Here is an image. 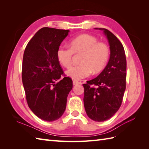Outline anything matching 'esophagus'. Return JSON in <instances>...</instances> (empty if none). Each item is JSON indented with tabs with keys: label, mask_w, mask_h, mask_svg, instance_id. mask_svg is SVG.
I'll list each match as a JSON object with an SVG mask.
<instances>
[{
	"label": "esophagus",
	"mask_w": 149,
	"mask_h": 149,
	"mask_svg": "<svg viewBox=\"0 0 149 149\" xmlns=\"http://www.w3.org/2000/svg\"><path fill=\"white\" fill-rule=\"evenodd\" d=\"M79 83H79V82L78 81L73 80V84H74V85H76V84H79Z\"/></svg>",
	"instance_id": "esophagus-1"
}]
</instances>
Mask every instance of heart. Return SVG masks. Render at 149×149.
Here are the masks:
<instances>
[{"instance_id": "obj_1", "label": "heart", "mask_w": 149, "mask_h": 149, "mask_svg": "<svg viewBox=\"0 0 149 149\" xmlns=\"http://www.w3.org/2000/svg\"><path fill=\"white\" fill-rule=\"evenodd\" d=\"M69 47L60 46L56 51L59 63L64 67L71 65L73 54L82 53L80 64L69 68L65 74L73 79L81 80L91 74H98L105 68L109 58V49L106 43L99 42L96 37L88 34L72 38Z\"/></svg>"}]
</instances>
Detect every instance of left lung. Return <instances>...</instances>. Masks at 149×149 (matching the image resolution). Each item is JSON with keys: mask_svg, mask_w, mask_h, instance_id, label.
Here are the masks:
<instances>
[{"mask_svg": "<svg viewBox=\"0 0 149 149\" xmlns=\"http://www.w3.org/2000/svg\"><path fill=\"white\" fill-rule=\"evenodd\" d=\"M102 31L110 49L109 61L98 76L83 84L84 105L88 116L96 122H104L120 108L126 87V63L124 49L118 39L106 29Z\"/></svg>", "mask_w": 149, "mask_h": 149, "instance_id": "1", "label": "left lung"}]
</instances>
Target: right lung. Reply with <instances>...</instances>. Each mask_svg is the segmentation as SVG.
I'll return each instance as SVG.
<instances>
[{
	"mask_svg": "<svg viewBox=\"0 0 149 149\" xmlns=\"http://www.w3.org/2000/svg\"><path fill=\"white\" fill-rule=\"evenodd\" d=\"M69 32L42 28L27 43L24 53L22 76L27 104L34 115L45 121L53 122L63 115L73 87L68 77L55 83L63 74L56 51Z\"/></svg>",
	"mask_w": 149,
	"mask_h": 149,
	"instance_id": "obj_1",
	"label": "right lung"
}]
</instances>
